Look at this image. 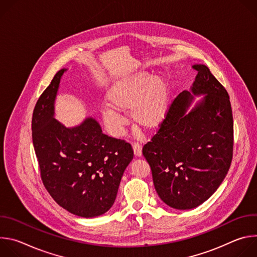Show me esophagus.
Returning a JSON list of instances; mask_svg holds the SVG:
<instances>
[{
	"instance_id": "esophagus-1",
	"label": "esophagus",
	"mask_w": 257,
	"mask_h": 257,
	"mask_svg": "<svg viewBox=\"0 0 257 257\" xmlns=\"http://www.w3.org/2000/svg\"><path fill=\"white\" fill-rule=\"evenodd\" d=\"M133 151H134V155L136 157H141L142 155V146L140 143L138 142H134L133 143Z\"/></svg>"
}]
</instances>
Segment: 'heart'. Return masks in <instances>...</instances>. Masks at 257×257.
Returning a JSON list of instances; mask_svg holds the SVG:
<instances>
[{
    "label": "heart",
    "mask_w": 257,
    "mask_h": 257,
    "mask_svg": "<svg viewBox=\"0 0 257 257\" xmlns=\"http://www.w3.org/2000/svg\"><path fill=\"white\" fill-rule=\"evenodd\" d=\"M170 95L169 81L163 74L136 72L115 81L105 99L101 117L108 130L121 135L128 124L120 111H128L134 123L144 129L158 128L166 118Z\"/></svg>",
    "instance_id": "1"
}]
</instances>
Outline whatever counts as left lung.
I'll list each match as a JSON object with an SVG mask.
<instances>
[{"mask_svg":"<svg viewBox=\"0 0 257 257\" xmlns=\"http://www.w3.org/2000/svg\"><path fill=\"white\" fill-rule=\"evenodd\" d=\"M190 91L170 105L158 133L144 144L160 198L176 209H191L207 200L222 184L233 158L234 128L230 97L202 64ZM204 97L191 111L194 95Z\"/></svg>","mask_w":257,"mask_h":257,"instance_id":"1","label":"left lung"}]
</instances>
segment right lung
I'll list each match as a JSON object with an SVG mask.
<instances>
[{
  "instance_id": "add662e5",
  "label": "right lung",
  "mask_w": 257,
  "mask_h": 257,
  "mask_svg": "<svg viewBox=\"0 0 257 257\" xmlns=\"http://www.w3.org/2000/svg\"><path fill=\"white\" fill-rule=\"evenodd\" d=\"M66 70L56 73L35 104L32 142L43 183L54 200L73 214L94 217L114 204L134 154L130 143L103 134L91 117L72 128L55 119V99Z\"/></svg>"
}]
</instances>
